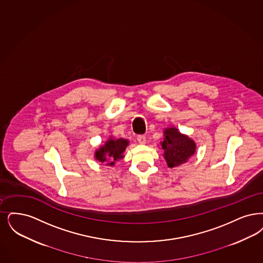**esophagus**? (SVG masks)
Returning a JSON list of instances; mask_svg holds the SVG:
<instances>
[{
    "instance_id": "1",
    "label": "esophagus",
    "mask_w": 263,
    "mask_h": 263,
    "mask_svg": "<svg viewBox=\"0 0 263 263\" xmlns=\"http://www.w3.org/2000/svg\"><path fill=\"white\" fill-rule=\"evenodd\" d=\"M137 140H138V142H139L141 145L146 144V136H145V135H138Z\"/></svg>"
}]
</instances>
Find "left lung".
<instances>
[{
    "instance_id": "1",
    "label": "left lung",
    "mask_w": 263,
    "mask_h": 263,
    "mask_svg": "<svg viewBox=\"0 0 263 263\" xmlns=\"http://www.w3.org/2000/svg\"><path fill=\"white\" fill-rule=\"evenodd\" d=\"M164 141L161 144L164 158L169 167L185 163L195 154L196 144L189 137L182 135L176 128H167L164 131Z\"/></svg>"
}]
</instances>
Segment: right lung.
<instances>
[{"instance_id":"obj_1","label":"right lung","mask_w":263,"mask_h":263,"mask_svg":"<svg viewBox=\"0 0 263 263\" xmlns=\"http://www.w3.org/2000/svg\"><path fill=\"white\" fill-rule=\"evenodd\" d=\"M128 141L124 140L122 138L120 139H109L105 146L101 147L96 152V158L100 162H108L106 164L114 165L115 161L119 158H123L122 154L125 151Z\"/></svg>"}]
</instances>
